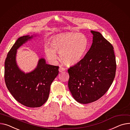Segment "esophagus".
<instances>
[{
	"instance_id": "esophagus-1",
	"label": "esophagus",
	"mask_w": 130,
	"mask_h": 130,
	"mask_svg": "<svg viewBox=\"0 0 130 130\" xmlns=\"http://www.w3.org/2000/svg\"><path fill=\"white\" fill-rule=\"evenodd\" d=\"M65 70V68L64 67H63L62 66H59V72H62Z\"/></svg>"
}]
</instances>
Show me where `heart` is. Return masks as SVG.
Returning a JSON list of instances; mask_svg holds the SVG:
<instances>
[{
    "label": "heart",
    "instance_id": "heart-1",
    "mask_svg": "<svg viewBox=\"0 0 130 130\" xmlns=\"http://www.w3.org/2000/svg\"><path fill=\"white\" fill-rule=\"evenodd\" d=\"M89 41L85 34L66 33L54 37L51 40L50 46H46L44 52L47 59L55 63L59 54L61 61L67 65H73L80 62L87 52Z\"/></svg>",
    "mask_w": 130,
    "mask_h": 130
}]
</instances>
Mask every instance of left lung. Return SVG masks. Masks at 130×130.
<instances>
[{
    "mask_svg": "<svg viewBox=\"0 0 130 130\" xmlns=\"http://www.w3.org/2000/svg\"><path fill=\"white\" fill-rule=\"evenodd\" d=\"M92 44L85 57L68 70V88L74 98L83 104L100 99L108 90L116 76L113 47L102 34L91 31Z\"/></svg>",
    "mask_w": 130,
    "mask_h": 130,
    "instance_id": "8db88e82",
    "label": "left lung"
}]
</instances>
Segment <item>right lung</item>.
Returning a JSON list of instances; mask_svg holds the SVG:
<instances>
[{
  "label": "right lung",
  "mask_w": 130,
  "mask_h": 130,
  "mask_svg": "<svg viewBox=\"0 0 130 130\" xmlns=\"http://www.w3.org/2000/svg\"><path fill=\"white\" fill-rule=\"evenodd\" d=\"M32 37L23 36L16 41L5 62V81L14 98L30 108L42 106L47 100L51 85L58 74V66L47 64L44 58L39 59L33 71L25 74L15 61L17 50Z\"/></svg>",
  "instance_id": "1"
}]
</instances>
